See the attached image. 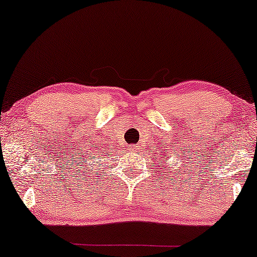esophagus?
I'll return each mask as SVG.
<instances>
[{"mask_svg":"<svg viewBox=\"0 0 257 257\" xmlns=\"http://www.w3.org/2000/svg\"><path fill=\"white\" fill-rule=\"evenodd\" d=\"M127 149H128V151H131V152H136V151L138 150V146H137V145H130Z\"/></svg>","mask_w":257,"mask_h":257,"instance_id":"1","label":"esophagus"}]
</instances>
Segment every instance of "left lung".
I'll list each match as a JSON object with an SVG mask.
<instances>
[{
  "instance_id": "left-lung-1",
  "label": "left lung",
  "mask_w": 257,
  "mask_h": 257,
  "mask_svg": "<svg viewBox=\"0 0 257 257\" xmlns=\"http://www.w3.org/2000/svg\"><path fill=\"white\" fill-rule=\"evenodd\" d=\"M161 153H163V151H161Z\"/></svg>"
}]
</instances>
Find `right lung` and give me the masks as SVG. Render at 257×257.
<instances>
[{
  "instance_id": "obj_1",
  "label": "right lung",
  "mask_w": 257,
  "mask_h": 257,
  "mask_svg": "<svg viewBox=\"0 0 257 257\" xmlns=\"http://www.w3.org/2000/svg\"><path fill=\"white\" fill-rule=\"evenodd\" d=\"M99 153H100L99 150L91 151V152L89 153V157H87V160H89L90 163H91V161H94L96 159H98V158H99V156H100ZM96 163H98V161H96Z\"/></svg>"
}]
</instances>
